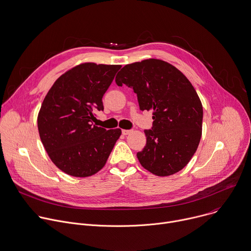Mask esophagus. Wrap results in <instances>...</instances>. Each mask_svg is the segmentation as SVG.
Segmentation results:
<instances>
[{
    "instance_id": "esophagus-1",
    "label": "esophagus",
    "mask_w": 251,
    "mask_h": 251,
    "mask_svg": "<svg viewBox=\"0 0 251 251\" xmlns=\"http://www.w3.org/2000/svg\"><path fill=\"white\" fill-rule=\"evenodd\" d=\"M131 132H132V130H125V129L122 130V134H123V135H128V134H130Z\"/></svg>"
}]
</instances>
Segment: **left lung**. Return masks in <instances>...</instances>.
Wrapping results in <instances>:
<instances>
[{
    "instance_id": "8db88e82",
    "label": "left lung",
    "mask_w": 251,
    "mask_h": 251,
    "mask_svg": "<svg viewBox=\"0 0 251 251\" xmlns=\"http://www.w3.org/2000/svg\"><path fill=\"white\" fill-rule=\"evenodd\" d=\"M137 95L140 110L152 111V126L145 130L147 144L137 157L157 176H172L189 162L202 135L203 107L188 78L157 59L124 66L115 77Z\"/></svg>"
}]
</instances>
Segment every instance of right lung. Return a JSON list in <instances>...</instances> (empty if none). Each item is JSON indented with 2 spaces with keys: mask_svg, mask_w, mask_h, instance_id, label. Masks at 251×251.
I'll return each instance as SVG.
<instances>
[{
  "mask_svg": "<svg viewBox=\"0 0 251 251\" xmlns=\"http://www.w3.org/2000/svg\"><path fill=\"white\" fill-rule=\"evenodd\" d=\"M120 65L80 64L62 75L46 95L37 118L41 142L58 169L75 177L100 172L121 135L94 125L102 97Z\"/></svg>",
  "mask_w": 251,
  "mask_h": 251,
  "instance_id": "obj_1",
  "label": "right lung"
}]
</instances>
